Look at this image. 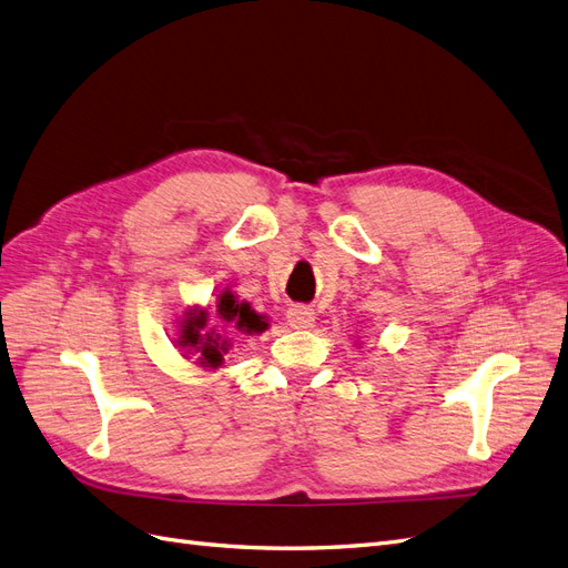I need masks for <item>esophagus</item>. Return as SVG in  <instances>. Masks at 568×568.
<instances>
[{"label":"esophagus","mask_w":568,"mask_h":568,"mask_svg":"<svg viewBox=\"0 0 568 568\" xmlns=\"http://www.w3.org/2000/svg\"><path fill=\"white\" fill-rule=\"evenodd\" d=\"M286 322L294 326V329H307V326L315 324L313 307L307 305H291L286 311Z\"/></svg>","instance_id":"1"}]
</instances>
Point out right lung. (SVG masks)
Returning <instances> with one entry per match:
<instances>
[{"instance_id":"add662e5","label":"right lung","mask_w":568,"mask_h":568,"mask_svg":"<svg viewBox=\"0 0 568 568\" xmlns=\"http://www.w3.org/2000/svg\"><path fill=\"white\" fill-rule=\"evenodd\" d=\"M215 307H217L215 315L225 322V326H236V329L244 334H261L267 329L265 317L257 315L251 307V303L239 301L232 291H222ZM209 317H211L209 311H199V307L184 313L178 346L194 351L199 355L201 367L215 369L222 365V355L227 353L230 341L222 334H217V329H213V326H209Z\"/></svg>"}]
</instances>
